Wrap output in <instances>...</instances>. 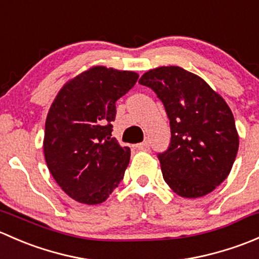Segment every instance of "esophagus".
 Instances as JSON below:
<instances>
[{
  "instance_id": "esophagus-1",
  "label": "esophagus",
  "mask_w": 259,
  "mask_h": 259,
  "mask_svg": "<svg viewBox=\"0 0 259 259\" xmlns=\"http://www.w3.org/2000/svg\"><path fill=\"white\" fill-rule=\"evenodd\" d=\"M149 143L148 142H143V143H140V144H138L137 145V148L139 149V150H149Z\"/></svg>"
}]
</instances>
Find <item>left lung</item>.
<instances>
[{"instance_id": "1", "label": "left lung", "mask_w": 259, "mask_h": 259, "mask_svg": "<svg viewBox=\"0 0 259 259\" xmlns=\"http://www.w3.org/2000/svg\"><path fill=\"white\" fill-rule=\"evenodd\" d=\"M139 82L156 94L169 117L170 145L158 155L166 184L183 198L213 192L231 173L239 146L228 104L179 66L149 70Z\"/></svg>"}]
</instances>
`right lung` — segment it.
Returning <instances> with one entry per match:
<instances>
[{
    "instance_id": "add662e5",
    "label": "right lung",
    "mask_w": 259,
    "mask_h": 259,
    "mask_svg": "<svg viewBox=\"0 0 259 259\" xmlns=\"http://www.w3.org/2000/svg\"><path fill=\"white\" fill-rule=\"evenodd\" d=\"M139 75L93 66L67 81L46 117L44 154L62 190L76 202H105L124 178L130 149L111 137L115 103Z\"/></svg>"
}]
</instances>
